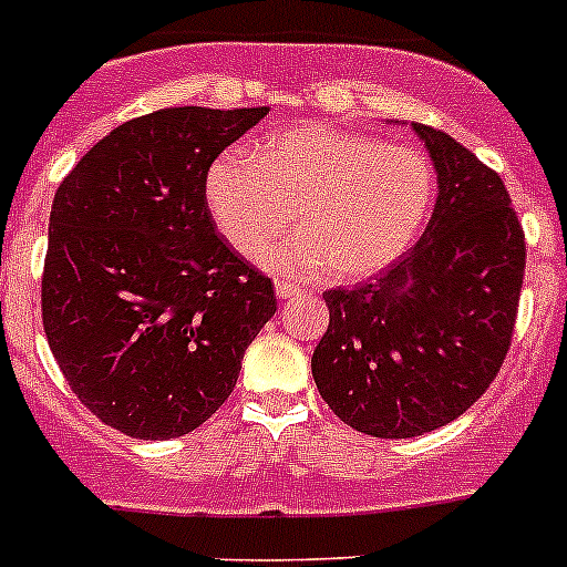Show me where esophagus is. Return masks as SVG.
<instances>
[{
	"label": "esophagus",
	"instance_id": "34e87169",
	"mask_svg": "<svg viewBox=\"0 0 567 567\" xmlns=\"http://www.w3.org/2000/svg\"><path fill=\"white\" fill-rule=\"evenodd\" d=\"M274 290H277L279 301H288V299H293L296 293H299V290H296L293 285H288V282H277V285H274Z\"/></svg>",
	"mask_w": 567,
	"mask_h": 567
}]
</instances>
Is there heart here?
I'll return each instance as SVG.
<instances>
[{
    "mask_svg": "<svg viewBox=\"0 0 567 567\" xmlns=\"http://www.w3.org/2000/svg\"><path fill=\"white\" fill-rule=\"evenodd\" d=\"M205 197L221 236L257 255L288 227L296 236L262 255L285 277L329 274L359 282L386 271L420 236L433 203V169L403 145L329 123H299L262 142L219 153Z\"/></svg>",
    "mask_w": 567,
    "mask_h": 567,
    "instance_id": "obj_1",
    "label": "heart"
}]
</instances>
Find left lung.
I'll return each instance as SVG.
<instances>
[{
  "label": "left lung",
  "mask_w": 567,
  "mask_h": 567,
  "mask_svg": "<svg viewBox=\"0 0 567 567\" xmlns=\"http://www.w3.org/2000/svg\"><path fill=\"white\" fill-rule=\"evenodd\" d=\"M439 177L416 247L375 282L323 293L320 398L353 431L414 439L458 420L499 373L524 282V230L502 177L444 131L411 123Z\"/></svg>",
  "instance_id": "left-lung-1"
}]
</instances>
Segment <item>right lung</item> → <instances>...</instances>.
I'll use <instances>...</instances> for the list:
<instances>
[{
	"mask_svg": "<svg viewBox=\"0 0 567 567\" xmlns=\"http://www.w3.org/2000/svg\"><path fill=\"white\" fill-rule=\"evenodd\" d=\"M255 109H158L109 131L49 216L43 329L62 375L114 431L167 442L203 425L277 312L271 279L219 236L205 177Z\"/></svg>",
	"mask_w": 567,
	"mask_h": 567,
	"instance_id": "add662e5",
	"label": "right lung"
}]
</instances>
